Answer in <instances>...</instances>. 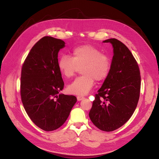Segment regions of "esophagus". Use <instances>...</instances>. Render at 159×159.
<instances>
[{
	"instance_id": "34e87169",
	"label": "esophagus",
	"mask_w": 159,
	"mask_h": 159,
	"mask_svg": "<svg viewBox=\"0 0 159 159\" xmlns=\"http://www.w3.org/2000/svg\"><path fill=\"white\" fill-rule=\"evenodd\" d=\"M77 101H82V100H83V99H84V97H81V96H78V97H77Z\"/></svg>"
}]
</instances>
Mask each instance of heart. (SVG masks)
<instances>
[{
    "label": "heart",
    "instance_id": "heart-1",
    "mask_svg": "<svg viewBox=\"0 0 159 159\" xmlns=\"http://www.w3.org/2000/svg\"><path fill=\"white\" fill-rule=\"evenodd\" d=\"M57 66L66 78L73 77L81 68L82 75L70 84L67 90L71 94L85 95L93 88L94 80L101 82L106 79L111 68V60L98 48L86 44L75 48L71 57L61 56L58 60Z\"/></svg>",
    "mask_w": 159,
    "mask_h": 159
}]
</instances>
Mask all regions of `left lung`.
Masks as SVG:
<instances>
[{
  "label": "left lung",
  "instance_id": "left-lung-1",
  "mask_svg": "<svg viewBox=\"0 0 159 159\" xmlns=\"http://www.w3.org/2000/svg\"><path fill=\"white\" fill-rule=\"evenodd\" d=\"M113 48L111 68L98 90L89 116L96 127L112 131L126 123L139 99L140 75L138 64L126 45L116 39H107Z\"/></svg>",
  "mask_w": 159,
  "mask_h": 159
}]
</instances>
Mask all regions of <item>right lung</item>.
Returning a JSON list of instances; mask_svg holds the SVG:
<instances>
[{"label": "right lung", "instance_id": "1", "mask_svg": "<svg viewBox=\"0 0 159 159\" xmlns=\"http://www.w3.org/2000/svg\"><path fill=\"white\" fill-rule=\"evenodd\" d=\"M65 43L44 37L31 49L22 68L20 95L25 110L36 126L46 131L60 128L77 102L73 95L59 94L64 88L57 66Z\"/></svg>", "mask_w": 159, "mask_h": 159}]
</instances>
